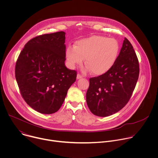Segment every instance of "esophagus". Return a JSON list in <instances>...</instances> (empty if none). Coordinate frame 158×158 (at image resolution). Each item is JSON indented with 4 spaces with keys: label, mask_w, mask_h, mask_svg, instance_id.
Here are the masks:
<instances>
[{
    "label": "esophagus",
    "mask_w": 158,
    "mask_h": 158,
    "mask_svg": "<svg viewBox=\"0 0 158 158\" xmlns=\"http://www.w3.org/2000/svg\"><path fill=\"white\" fill-rule=\"evenodd\" d=\"M82 77V76L81 75V74H78L77 75V79H81Z\"/></svg>",
    "instance_id": "esophagus-1"
}]
</instances>
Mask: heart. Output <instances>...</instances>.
<instances>
[{
  "label": "heart",
  "mask_w": 158,
  "mask_h": 158,
  "mask_svg": "<svg viewBox=\"0 0 158 158\" xmlns=\"http://www.w3.org/2000/svg\"><path fill=\"white\" fill-rule=\"evenodd\" d=\"M119 52L118 41L102 35H92L76 41L66 50V58L72 68L81 65L85 59V71L96 76L107 73L116 62Z\"/></svg>",
  "instance_id": "b5f03b06"
}]
</instances>
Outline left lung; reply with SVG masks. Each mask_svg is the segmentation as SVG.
Masks as SVG:
<instances>
[{
  "label": "left lung",
  "instance_id": "obj_1",
  "mask_svg": "<svg viewBox=\"0 0 158 158\" xmlns=\"http://www.w3.org/2000/svg\"><path fill=\"white\" fill-rule=\"evenodd\" d=\"M139 74V61L132 44L124 38L115 64L106 74L89 79L87 106L99 117L114 114L128 102Z\"/></svg>",
  "mask_w": 158,
  "mask_h": 158
}]
</instances>
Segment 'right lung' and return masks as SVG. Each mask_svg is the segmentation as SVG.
Masks as SVG:
<instances>
[{"label": "right lung", "mask_w": 158, "mask_h": 158, "mask_svg": "<svg viewBox=\"0 0 158 158\" xmlns=\"http://www.w3.org/2000/svg\"><path fill=\"white\" fill-rule=\"evenodd\" d=\"M65 35L60 31L31 39L16 62L15 79L21 95L42 114L57 112L76 80L77 72L65 65Z\"/></svg>", "instance_id": "obj_1"}]
</instances>
